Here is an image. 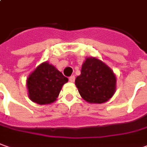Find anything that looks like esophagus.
I'll use <instances>...</instances> for the list:
<instances>
[{"mask_svg":"<svg viewBox=\"0 0 147 147\" xmlns=\"http://www.w3.org/2000/svg\"><path fill=\"white\" fill-rule=\"evenodd\" d=\"M75 79H76V78H75V76H71L69 77L70 82H74L75 81Z\"/></svg>","mask_w":147,"mask_h":147,"instance_id":"esophagus-1","label":"esophagus"}]
</instances>
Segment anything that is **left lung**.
<instances>
[{"label":"left lung","instance_id":"obj_1","mask_svg":"<svg viewBox=\"0 0 147 147\" xmlns=\"http://www.w3.org/2000/svg\"><path fill=\"white\" fill-rule=\"evenodd\" d=\"M76 79L80 94L89 103L107 101L114 94L116 77L107 65L96 58H88Z\"/></svg>","mask_w":147,"mask_h":147}]
</instances>
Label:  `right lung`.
Here are the masks:
<instances>
[{
	"mask_svg": "<svg viewBox=\"0 0 147 147\" xmlns=\"http://www.w3.org/2000/svg\"><path fill=\"white\" fill-rule=\"evenodd\" d=\"M68 81L59 71L48 63H42L32 72L27 80L29 96L39 105L54 102L63 85Z\"/></svg>",
	"mask_w": 147,
	"mask_h": 147,
	"instance_id": "obj_1",
	"label": "right lung"
}]
</instances>
